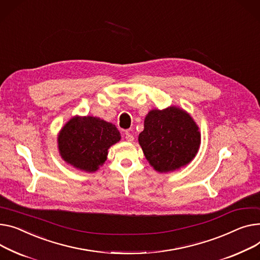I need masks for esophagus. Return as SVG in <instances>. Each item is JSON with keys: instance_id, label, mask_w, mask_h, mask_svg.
I'll return each instance as SVG.
<instances>
[{"instance_id": "1", "label": "esophagus", "mask_w": 260, "mask_h": 260, "mask_svg": "<svg viewBox=\"0 0 260 260\" xmlns=\"http://www.w3.org/2000/svg\"><path fill=\"white\" fill-rule=\"evenodd\" d=\"M125 140L128 141V142H133L134 141L133 134H131L129 132H126V134H125Z\"/></svg>"}]
</instances>
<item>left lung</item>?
Returning a JSON list of instances; mask_svg holds the SVG:
<instances>
[{
	"label": "left lung",
	"instance_id": "1",
	"mask_svg": "<svg viewBox=\"0 0 260 260\" xmlns=\"http://www.w3.org/2000/svg\"><path fill=\"white\" fill-rule=\"evenodd\" d=\"M139 143L145 158L159 172L174 171L191 161L201 144L198 125L185 111L170 107L152 110L144 120Z\"/></svg>",
	"mask_w": 260,
	"mask_h": 260
}]
</instances>
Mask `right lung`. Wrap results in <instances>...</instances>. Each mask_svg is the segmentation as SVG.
I'll list each match as a JSON object with an SVG mask.
<instances>
[{
  "instance_id": "obj_1",
  "label": "right lung",
  "mask_w": 260,
  "mask_h": 260,
  "mask_svg": "<svg viewBox=\"0 0 260 260\" xmlns=\"http://www.w3.org/2000/svg\"><path fill=\"white\" fill-rule=\"evenodd\" d=\"M117 127L96 117H74L58 135L61 158L74 167L96 171L105 163L108 149L120 140Z\"/></svg>"
}]
</instances>
